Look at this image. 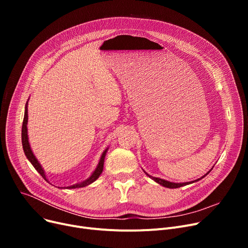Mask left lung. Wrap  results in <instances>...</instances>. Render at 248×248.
I'll list each match as a JSON object with an SVG mask.
<instances>
[{
    "label": "left lung",
    "instance_id": "1",
    "mask_svg": "<svg viewBox=\"0 0 248 248\" xmlns=\"http://www.w3.org/2000/svg\"><path fill=\"white\" fill-rule=\"evenodd\" d=\"M210 172V171H209ZM208 172V173H209ZM207 173V174H208ZM206 174V175H207ZM148 175V174H147ZM206 175H204L202 178H204ZM150 178H152L154 181H155L157 182L158 184H160V185H162V186H164V187H167V188H171V189H174V188H180V187H183V186H186V185H188V184H191V183H193V182H187V183H173V182H169V181H166V180H163V179H160V178H155V177H152V176H150V175H148ZM202 178H200V179H197L196 181H199V180H201Z\"/></svg>",
    "mask_w": 248,
    "mask_h": 248
}]
</instances>
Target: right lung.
Masks as SVG:
<instances>
[{"mask_svg":"<svg viewBox=\"0 0 248 248\" xmlns=\"http://www.w3.org/2000/svg\"><path fill=\"white\" fill-rule=\"evenodd\" d=\"M28 103V102H27ZM27 103H26V107H25V114H24V120H23V124H22V145H23V150H24V153L26 155V157H27V159L31 162V164L33 165V167L36 169L37 172L40 174L43 179H45L47 182L48 180L46 179V176H45V173H44V170L42 169L41 165L39 164L38 160L35 158V155H33L32 153V150L30 148V144H29V140H28V134H27V123H28V108H27ZM108 152V149L104 151L101 155V158L99 160V163L96 167V169L94 170V172L91 174V176L81 182V183L79 184H75V185H72V186H69L67 187V189H74V188H81V187H85L91 183H93V182L100 176V174L102 173V170H103V163H104V157H106V154Z\"/></svg>","mask_w":248,"mask_h":248,"instance_id":"add662e5","label":"right lung"}]
</instances>
